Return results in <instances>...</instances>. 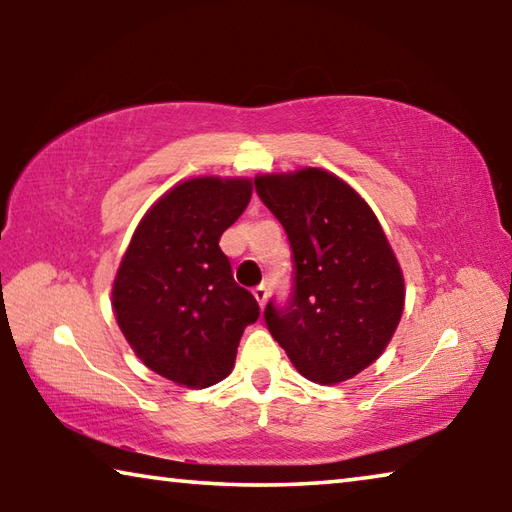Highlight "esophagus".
I'll return each instance as SVG.
<instances>
[{
  "label": "esophagus",
  "mask_w": 512,
  "mask_h": 512,
  "mask_svg": "<svg viewBox=\"0 0 512 512\" xmlns=\"http://www.w3.org/2000/svg\"><path fill=\"white\" fill-rule=\"evenodd\" d=\"M253 296H255V300L259 302V307H264L266 300H268V289L264 287V284H259V287H255Z\"/></svg>",
  "instance_id": "obj_1"
}]
</instances>
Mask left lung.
Masks as SVG:
<instances>
[{"label": "left lung", "mask_w": 512, "mask_h": 512, "mask_svg": "<svg viewBox=\"0 0 512 512\" xmlns=\"http://www.w3.org/2000/svg\"><path fill=\"white\" fill-rule=\"evenodd\" d=\"M293 253L287 307L264 320L302 377L341 384L379 359L404 311V275L375 212L334 173L305 167L255 178Z\"/></svg>", "instance_id": "obj_1"}]
</instances>
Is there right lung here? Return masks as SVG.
<instances>
[{
    "instance_id": "right-lung-1",
    "label": "right lung",
    "mask_w": 512,
    "mask_h": 512,
    "mask_svg": "<svg viewBox=\"0 0 512 512\" xmlns=\"http://www.w3.org/2000/svg\"><path fill=\"white\" fill-rule=\"evenodd\" d=\"M250 196L248 178L183 180L144 214L121 257L112 282L117 325L144 366L178 386L228 377L241 334L259 318L219 248Z\"/></svg>"
}]
</instances>
